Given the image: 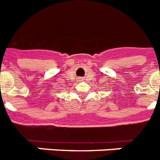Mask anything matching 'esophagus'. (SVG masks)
I'll use <instances>...</instances> for the list:
<instances>
[{
	"mask_svg": "<svg viewBox=\"0 0 160 160\" xmlns=\"http://www.w3.org/2000/svg\"><path fill=\"white\" fill-rule=\"evenodd\" d=\"M80 79H83V78H80Z\"/></svg>",
	"mask_w": 160,
	"mask_h": 160,
	"instance_id": "34e87169",
	"label": "esophagus"
}]
</instances>
